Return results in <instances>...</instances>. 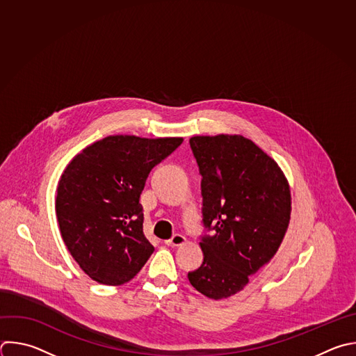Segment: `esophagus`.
<instances>
[{
    "label": "esophagus",
    "instance_id": "obj_1",
    "mask_svg": "<svg viewBox=\"0 0 356 356\" xmlns=\"http://www.w3.org/2000/svg\"><path fill=\"white\" fill-rule=\"evenodd\" d=\"M165 243L168 245V246H172V248H176V246H180V245H183V243H186V238L183 234H179V233H176V234H173L170 239H168V241H165Z\"/></svg>",
    "mask_w": 356,
    "mask_h": 356
}]
</instances>
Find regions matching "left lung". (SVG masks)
<instances>
[{"label":"left lung","instance_id":"obj_1","mask_svg":"<svg viewBox=\"0 0 356 356\" xmlns=\"http://www.w3.org/2000/svg\"><path fill=\"white\" fill-rule=\"evenodd\" d=\"M201 175L204 261L190 284L211 299L242 291L277 253L291 218V191L280 166L242 136L193 137Z\"/></svg>","mask_w":356,"mask_h":356}]
</instances>
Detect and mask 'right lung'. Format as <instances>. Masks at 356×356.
Returning a JSON list of instances; mask_svg holds the SVG:
<instances>
[{
	"label": "right lung",
	"mask_w": 356,
	"mask_h": 356,
	"mask_svg": "<svg viewBox=\"0 0 356 356\" xmlns=\"http://www.w3.org/2000/svg\"><path fill=\"white\" fill-rule=\"evenodd\" d=\"M183 138L110 136L78 154L57 188L63 241L82 271L104 285L133 280L154 253L140 204L149 172Z\"/></svg>",
	"instance_id": "add662e5"
}]
</instances>
